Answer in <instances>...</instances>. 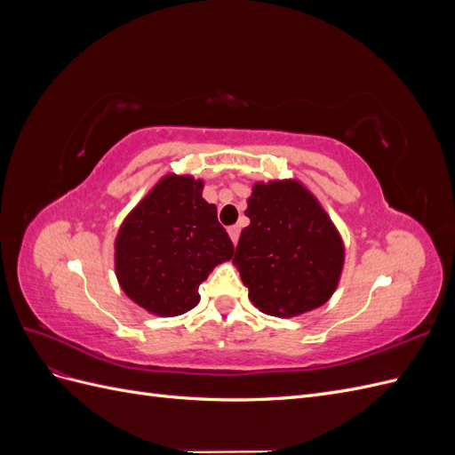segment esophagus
<instances>
[{"mask_svg": "<svg viewBox=\"0 0 455 455\" xmlns=\"http://www.w3.org/2000/svg\"><path fill=\"white\" fill-rule=\"evenodd\" d=\"M228 233H229L231 241L237 243V241H239V235H241V226H231V228L228 229Z\"/></svg>", "mask_w": 455, "mask_h": 455, "instance_id": "1", "label": "esophagus"}]
</instances>
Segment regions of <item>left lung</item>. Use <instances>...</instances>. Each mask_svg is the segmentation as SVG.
<instances>
[{
    "label": "left lung",
    "mask_w": 455,
    "mask_h": 455,
    "mask_svg": "<svg viewBox=\"0 0 455 455\" xmlns=\"http://www.w3.org/2000/svg\"><path fill=\"white\" fill-rule=\"evenodd\" d=\"M233 261L252 304L294 316L323 306L336 291L343 244L321 204L298 182L256 184Z\"/></svg>",
    "instance_id": "1"
}]
</instances>
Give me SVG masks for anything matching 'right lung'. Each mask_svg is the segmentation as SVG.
<instances>
[{
  "mask_svg": "<svg viewBox=\"0 0 455 455\" xmlns=\"http://www.w3.org/2000/svg\"><path fill=\"white\" fill-rule=\"evenodd\" d=\"M203 182L167 176L123 222L116 273L125 294L144 309L174 316L199 304V286L233 256L216 204L201 197Z\"/></svg>",
  "mask_w": 455,
  "mask_h": 455,
  "instance_id": "obj_1",
  "label": "right lung"
}]
</instances>
